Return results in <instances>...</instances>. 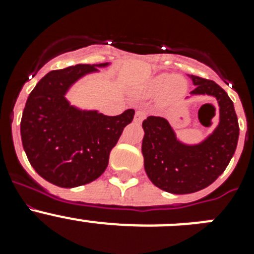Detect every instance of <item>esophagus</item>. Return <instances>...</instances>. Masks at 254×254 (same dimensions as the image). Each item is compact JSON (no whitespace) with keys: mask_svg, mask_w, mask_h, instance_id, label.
Segmentation results:
<instances>
[{"mask_svg":"<svg viewBox=\"0 0 254 254\" xmlns=\"http://www.w3.org/2000/svg\"><path fill=\"white\" fill-rule=\"evenodd\" d=\"M145 117H146V112L142 111V109H137L136 111V113H134V122L137 123H141L143 120H145Z\"/></svg>","mask_w":254,"mask_h":254,"instance_id":"esophagus-1","label":"esophagus"}]
</instances>
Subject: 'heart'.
Returning a JSON list of instances; mask_svg holds the SVG:
<instances>
[{"instance_id": "heart-1", "label": "heart", "mask_w": 254, "mask_h": 254, "mask_svg": "<svg viewBox=\"0 0 254 254\" xmlns=\"http://www.w3.org/2000/svg\"><path fill=\"white\" fill-rule=\"evenodd\" d=\"M187 91V81L185 77L172 73H160L147 82L145 89L146 96H161L164 103L172 104L178 102Z\"/></svg>"}]
</instances>
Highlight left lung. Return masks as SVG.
Masks as SVG:
<instances>
[{
	"label": "left lung",
	"instance_id": "left-lung-1",
	"mask_svg": "<svg viewBox=\"0 0 254 254\" xmlns=\"http://www.w3.org/2000/svg\"><path fill=\"white\" fill-rule=\"evenodd\" d=\"M194 85L192 95L216 98L220 122L211 134L196 145L179 141L163 117H147L142 122L145 172L160 190L174 194L193 193L208 187L223 174L232 160L239 137L234 104L216 82L188 75Z\"/></svg>",
	"mask_w": 254,
	"mask_h": 254
}]
</instances>
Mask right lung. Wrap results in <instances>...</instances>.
<instances>
[{"instance_id": "add662e5", "label": "right lung", "mask_w": 254, "mask_h": 254, "mask_svg": "<svg viewBox=\"0 0 254 254\" xmlns=\"http://www.w3.org/2000/svg\"><path fill=\"white\" fill-rule=\"evenodd\" d=\"M108 64H76L51 71L26 100L20 123L22 147L31 167L52 185L73 188L99 178L123 128L133 120V109L109 117L78 109L66 99L77 80Z\"/></svg>"}]
</instances>
